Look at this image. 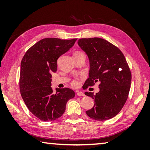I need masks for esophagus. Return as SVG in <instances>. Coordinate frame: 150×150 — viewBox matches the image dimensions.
Returning <instances> with one entry per match:
<instances>
[{"label": "esophagus", "mask_w": 150, "mask_h": 150, "mask_svg": "<svg viewBox=\"0 0 150 150\" xmlns=\"http://www.w3.org/2000/svg\"><path fill=\"white\" fill-rule=\"evenodd\" d=\"M77 96H85V94L83 93V92H81V91H77Z\"/></svg>", "instance_id": "34e87169"}]
</instances>
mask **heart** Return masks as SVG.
Wrapping results in <instances>:
<instances>
[{"mask_svg":"<svg viewBox=\"0 0 150 150\" xmlns=\"http://www.w3.org/2000/svg\"><path fill=\"white\" fill-rule=\"evenodd\" d=\"M80 54H83L82 52H79V51H77V52H75L74 53V54L73 55H80ZM71 84L73 86V87H77L79 85V81L77 79H73L71 81Z\"/></svg>","mask_w":150,"mask_h":150,"instance_id":"obj_1","label":"heart"}]
</instances>
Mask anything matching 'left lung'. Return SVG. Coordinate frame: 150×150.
Segmentation results:
<instances>
[{"mask_svg":"<svg viewBox=\"0 0 150 150\" xmlns=\"http://www.w3.org/2000/svg\"><path fill=\"white\" fill-rule=\"evenodd\" d=\"M78 44L87 54L90 62L89 77L83 89L98 82L99 92H86L95 105L86 113L96 120H106L120 112L128 98L132 74L122 52L118 47L99 38H81Z\"/></svg>","mask_w":150,"mask_h":150,"instance_id":"obj_1","label":"left lung"}]
</instances>
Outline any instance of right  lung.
Segmentation results:
<instances>
[{"label": "right lung", "mask_w": 150, "mask_h": 150, "mask_svg": "<svg viewBox=\"0 0 150 150\" xmlns=\"http://www.w3.org/2000/svg\"><path fill=\"white\" fill-rule=\"evenodd\" d=\"M77 38L62 40L47 38L35 43L24 54L20 65V94L28 110L42 121L59 118L66 104L75 96L69 88L51 87L52 72L57 71L58 58L73 47Z\"/></svg>", "instance_id": "right-lung-1"}]
</instances>
